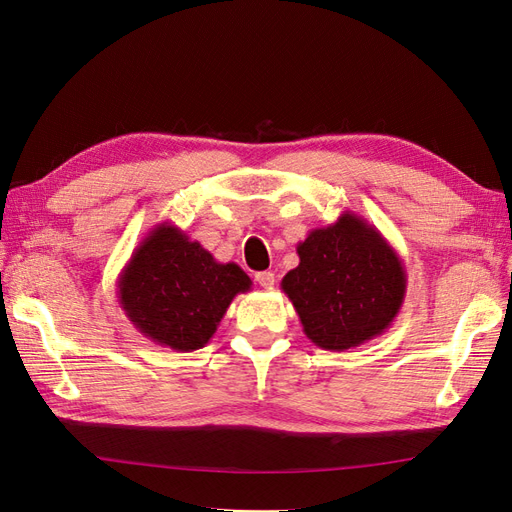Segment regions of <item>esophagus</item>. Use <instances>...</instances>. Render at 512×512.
<instances>
[{"label": "esophagus", "instance_id": "1", "mask_svg": "<svg viewBox=\"0 0 512 512\" xmlns=\"http://www.w3.org/2000/svg\"><path fill=\"white\" fill-rule=\"evenodd\" d=\"M256 282H258L262 288H273V284H275V273H273V271H260V273H256Z\"/></svg>", "mask_w": 512, "mask_h": 512}]
</instances>
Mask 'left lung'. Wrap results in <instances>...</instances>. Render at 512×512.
I'll return each instance as SVG.
<instances>
[{"instance_id":"8db88e82","label":"left lung","mask_w":512,"mask_h":512,"mask_svg":"<svg viewBox=\"0 0 512 512\" xmlns=\"http://www.w3.org/2000/svg\"><path fill=\"white\" fill-rule=\"evenodd\" d=\"M297 254L299 267L284 275L282 290L318 348H356L391 327L408 275L374 224L344 211L337 222L309 230Z\"/></svg>"}]
</instances>
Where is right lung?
<instances>
[{"label": "right lung", "instance_id": "add662e5", "mask_svg": "<svg viewBox=\"0 0 512 512\" xmlns=\"http://www.w3.org/2000/svg\"><path fill=\"white\" fill-rule=\"evenodd\" d=\"M250 288L239 265L218 262L170 222L147 232L117 280L128 320L151 342L177 352L207 346L232 299Z\"/></svg>", "mask_w": 512, "mask_h": 512}]
</instances>
